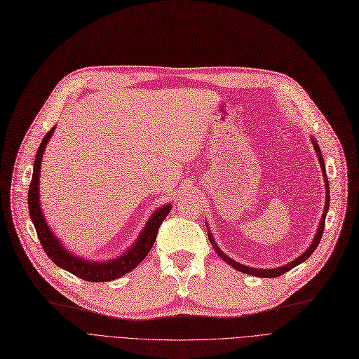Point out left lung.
<instances>
[{
  "instance_id": "8db88e82",
  "label": "left lung",
  "mask_w": 359,
  "mask_h": 359,
  "mask_svg": "<svg viewBox=\"0 0 359 359\" xmlns=\"http://www.w3.org/2000/svg\"><path fill=\"white\" fill-rule=\"evenodd\" d=\"M313 144H314V149H316V153H317V156H318V160H320V164H322V170H323V173H325V182H326V187H327V191H326V206H325V211H323V217H322V221H320V227H318V230H317V234H316V238H314V241L311 243V246L301 255L299 257H297L295 260H292L291 263H288V265H285V266H280V268H273V269H256V268H249V266H244V265H241V263H238V262H236V260H233V259H230L229 256H225L221 250H219V248L217 246V244L214 243V240H212V237H211V234H208V237H210V241L212 243V246H214V249H215V252L222 257V260H225L227 263H230V265L234 268V269H237V271H240V272H244V273H249V275H253V276H260V278H276V276H279V275H282V273H285V272H288V271H291L292 268H295L297 265H299L301 262H304L306 259H309L310 256H311V253L317 249V246H318V243H320V240H322V236H323V231H325V221H326V214H327V210H329V203H330V194H329V182H327V177H326V170H325V161H323V157H322V153H320V148H318V145H317V142L313 140Z\"/></svg>"
}]
</instances>
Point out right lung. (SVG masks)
I'll return each mask as SVG.
<instances>
[{"label": "right lung", "mask_w": 359, "mask_h": 359, "mask_svg": "<svg viewBox=\"0 0 359 359\" xmlns=\"http://www.w3.org/2000/svg\"><path fill=\"white\" fill-rule=\"evenodd\" d=\"M53 130H55V126L48 132L41 142V147L37 148V154H36V160H34V165H33V176H32V182L29 186V212H30V218H32L33 225L36 229L37 237H39V241L42 244L45 253L49 256V259L55 263V265L71 272L72 275L79 276L84 280H90V282H107V280L118 279V278L123 276L125 273H128L129 271L134 269L135 266H138L140 263L144 260V257L148 255V252L151 250V248H153V244L156 241L161 222L165 219L170 210H172V205L168 203V205L161 206L160 210H157L153 214V217L148 219L140 237L137 238V241L134 244H132V248L118 259L100 263V262L83 260L80 257H75V256L69 255L61 246L58 238L53 236V233H50L48 224L45 222V218L42 215L41 205H39L41 161L43 157L45 147H46L49 138L52 137Z\"/></svg>", "instance_id": "1"}]
</instances>
